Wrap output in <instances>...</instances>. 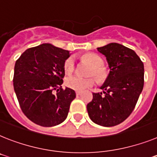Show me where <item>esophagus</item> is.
<instances>
[{"label":"esophagus","mask_w":157,"mask_h":157,"mask_svg":"<svg viewBox=\"0 0 157 157\" xmlns=\"http://www.w3.org/2000/svg\"><path fill=\"white\" fill-rule=\"evenodd\" d=\"M75 93H76V95H77V96H78V95L81 94L82 92H81V91H76Z\"/></svg>","instance_id":"esophagus-1"}]
</instances>
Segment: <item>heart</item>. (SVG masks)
Returning <instances> with one entry per match:
<instances>
[{
    "mask_svg": "<svg viewBox=\"0 0 157 157\" xmlns=\"http://www.w3.org/2000/svg\"><path fill=\"white\" fill-rule=\"evenodd\" d=\"M83 59L93 67L90 75H94L98 80L105 79L106 77V71L104 67V60L101 56L94 53H88L83 56ZM75 60L73 57H69L65 60L63 64L64 72L67 75H71L75 71ZM96 82L94 78H82L80 76H70L65 80V85L70 89L82 91L94 86Z\"/></svg>",
    "mask_w": 157,
    "mask_h": 157,
    "instance_id": "b5f03b06",
    "label": "heart"
}]
</instances>
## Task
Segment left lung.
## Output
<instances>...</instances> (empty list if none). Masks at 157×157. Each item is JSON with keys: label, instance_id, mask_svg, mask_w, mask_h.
I'll return each instance as SVG.
<instances>
[{"label": "left lung", "instance_id": "1", "mask_svg": "<svg viewBox=\"0 0 157 157\" xmlns=\"http://www.w3.org/2000/svg\"><path fill=\"white\" fill-rule=\"evenodd\" d=\"M106 57L109 76L87 104L90 118L105 127L123 122L134 109L144 86V64L133 50L117 43L98 48Z\"/></svg>", "mask_w": 157, "mask_h": 157}]
</instances>
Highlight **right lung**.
Instances as JSON below:
<instances>
[{
	"mask_svg": "<svg viewBox=\"0 0 157 157\" xmlns=\"http://www.w3.org/2000/svg\"><path fill=\"white\" fill-rule=\"evenodd\" d=\"M69 56V51L43 44L27 49L16 61L15 93L23 113L35 124L55 126L67 117L76 96L74 90L61 86Z\"/></svg>",
	"mask_w": 157,
	"mask_h": 157,
	"instance_id": "obj_1",
	"label": "right lung"
}]
</instances>
